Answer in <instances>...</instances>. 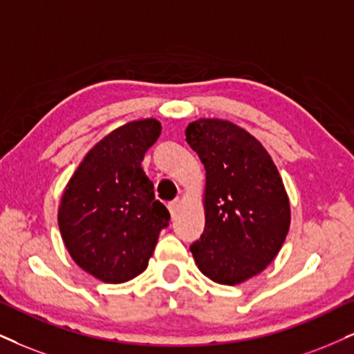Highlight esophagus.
<instances>
[{
	"label": "esophagus",
	"instance_id": "obj_1",
	"mask_svg": "<svg viewBox=\"0 0 354 354\" xmlns=\"http://www.w3.org/2000/svg\"><path fill=\"white\" fill-rule=\"evenodd\" d=\"M178 205H180L178 200H174V202L169 203V210H170V215H172V216H176V213L178 210Z\"/></svg>",
	"mask_w": 354,
	"mask_h": 354
}]
</instances>
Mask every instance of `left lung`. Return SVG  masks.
Returning <instances> with one entry per match:
<instances>
[{
	"mask_svg": "<svg viewBox=\"0 0 354 354\" xmlns=\"http://www.w3.org/2000/svg\"><path fill=\"white\" fill-rule=\"evenodd\" d=\"M185 138L207 170L205 228L190 244L198 269L234 286L266 269L286 241L290 207L263 144L223 120H198Z\"/></svg>",
	"mask_w": 354,
	"mask_h": 354,
	"instance_id": "obj_1",
	"label": "left lung"
}]
</instances>
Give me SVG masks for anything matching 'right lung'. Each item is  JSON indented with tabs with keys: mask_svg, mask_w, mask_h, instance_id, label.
I'll return each mask as SVG.
<instances>
[{
	"mask_svg": "<svg viewBox=\"0 0 354 354\" xmlns=\"http://www.w3.org/2000/svg\"><path fill=\"white\" fill-rule=\"evenodd\" d=\"M160 123L133 121L95 144L78 165L59 208V228L72 259L108 283L131 281L147 268L170 213L156 200L141 160Z\"/></svg>",
	"mask_w": 354,
	"mask_h": 354,
	"instance_id": "right-lung-1",
	"label": "right lung"
}]
</instances>
